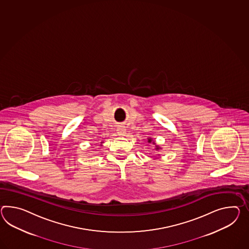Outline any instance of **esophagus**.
<instances>
[{"label":"esophagus","mask_w":249,"mask_h":249,"mask_svg":"<svg viewBox=\"0 0 249 249\" xmlns=\"http://www.w3.org/2000/svg\"><path fill=\"white\" fill-rule=\"evenodd\" d=\"M118 134H119V136H124L125 135V132H126V130L124 129V127H118Z\"/></svg>","instance_id":"1"}]
</instances>
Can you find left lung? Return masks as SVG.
<instances>
[{
    "label": "left lung",
    "mask_w": 249,
    "mask_h": 249,
    "mask_svg": "<svg viewBox=\"0 0 249 249\" xmlns=\"http://www.w3.org/2000/svg\"><path fill=\"white\" fill-rule=\"evenodd\" d=\"M152 140H149V139H148V142H149V143H150V142H151ZM153 143H155V142H153ZM156 149H159V147H157V148H156Z\"/></svg>",
    "instance_id": "1"
}]
</instances>
